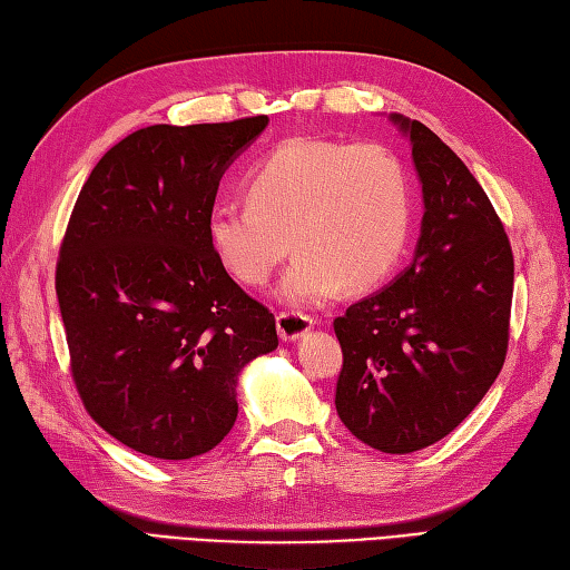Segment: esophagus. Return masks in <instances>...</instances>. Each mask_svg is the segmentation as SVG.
<instances>
[{"instance_id":"34e87169","label":"esophagus","mask_w":570,"mask_h":570,"mask_svg":"<svg viewBox=\"0 0 570 570\" xmlns=\"http://www.w3.org/2000/svg\"><path fill=\"white\" fill-rule=\"evenodd\" d=\"M312 327H315V320L309 315H302V312L285 309L277 315V334H281L285 342L299 340V336L307 334Z\"/></svg>"}]
</instances>
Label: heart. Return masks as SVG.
<instances>
[{
  "mask_svg": "<svg viewBox=\"0 0 570 570\" xmlns=\"http://www.w3.org/2000/svg\"><path fill=\"white\" fill-rule=\"evenodd\" d=\"M246 196L248 204L208 212L212 250L238 283L263 285L295 243L299 253L277 287L295 307L324 305L346 285H379L411 236L409 171L376 142L287 139L250 169Z\"/></svg>",
  "mask_w": 570,
  "mask_h": 570,
  "instance_id": "1",
  "label": "heart"
}]
</instances>
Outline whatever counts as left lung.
<instances>
[{
    "instance_id": "1",
    "label": "left lung",
    "mask_w": 570,
    "mask_h": 570,
    "mask_svg": "<svg viewBox=\"0 0 570 570\" xmlns=\"http://www.w3.org/2000/svg\"><path fill=\"white\" fill-rule=\"evenodd\" d=\"M423 187L421 238L396 281L334 320L344 364L334 405L391 455L455 431L504 366L514 255L492 202L423 122L393 112Z\"/></svg>"
}]
</instances>
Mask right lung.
<instances>
[{"instance_id": "obj_1", "label": "right lung", "mask_w": 570, "mask_h": 570, "mask_svg": "<svg viewBox=\"0 0 570 570\" xmlns=\"http://www.w3.org/2000/svg\"><path fill=\"white\" fill-rule=\"evenodd\" d=\"M268 115L149 125L110 147L78 194L56 263L71 374L86 411L157 460L214 450L236 423L238 374L277 350L273 312L206 236L218 181Z\"/></svg>"}]
</instances>
